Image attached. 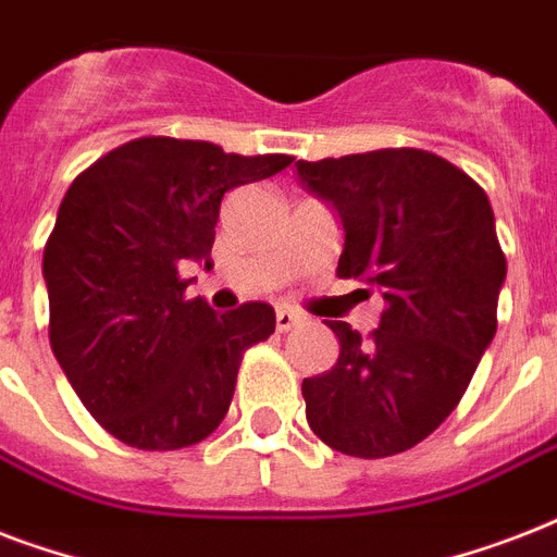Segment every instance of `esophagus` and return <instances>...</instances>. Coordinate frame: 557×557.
Listing matches in <instances>:
<instances>
[{
    "instance_id": "1",
    "label": "esophagus",
    "mask_w": 557,
    "mask_h": 557,
    "mask_svg": "<svg viewBox=\"0 0 557 557\" xmlns=\"http://www.w3.org/2000/svg\"><path fill=\"white\" fill-rule=\"evenodd\" d=\"M297 321H300V314L297 312H292V309H286V306L277 309V332H288Z\"/></svg>"
}]
</instances>
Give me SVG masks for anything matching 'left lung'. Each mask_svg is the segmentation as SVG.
Segmentation results:
<instances>
[{
	"mask_svg": "<svg viewBox=\"0 0 557 557\" xmlns=\"http://www.w3.org/2000/svg\"><path fill=\"white\" fill-rule=\"evenodd\" d=\"M297 176L344 222L338 277L384 295L367 341L326 321L341 356L304 379L306 419L341 454L393 457L448 419L497 332L506 253L492 201L466 170L416 147L297 161Z\"/></svg>",
	"mask_w": 557,
	"mask_h": 557,
	"instance_id": "left-lung-1",
	"label": "left lung"
}]
</instances>
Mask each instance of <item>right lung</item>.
Instances as JSON below:
<instances>
[{
	"instance_id": "1",
	"label": "right lung",
	"mask_w": 557,
	"mask_h": 557,
	"mask_svg": "<svg viewBox=\"0 0 557 557\" xmlns=\"http://www.w3.org/2000/svg\"><path fill=\"white\" fill-rule=\"evenodd\" d=\"M292 156H236L147 135L100 156L65 190L42 251L48 341L83 407L115 440L176 450L216 431L245 349L274 332L269 304L216 314L187 300L182 262L213 265L227 190Z\"/></svg>"
}]
</instances>
